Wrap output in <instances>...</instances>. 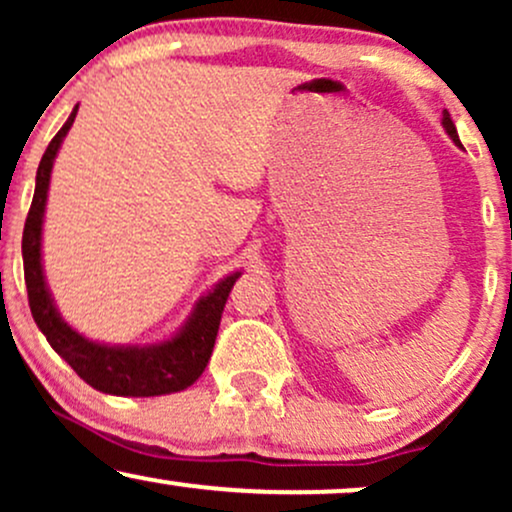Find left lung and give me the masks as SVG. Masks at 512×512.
<instances>
[{
  "mask_svg": "<svg viewBox=\"0 0 512 512\" xmlns=\"http://www.w3.org/2000/svg\"><path fill=\"white\" fill-rule=\"evenodd\" d=\"M443 127H445V132H448V137L452 139V142L460 146V137H457V129H455V125H452V117H450L448 110L443 113Z\"/></svg>",
  "mask_w": 512,
  "mask_h": 512,
  "instance_id": "left-lung-1",
  "label": "left lung"
}]
</instances>
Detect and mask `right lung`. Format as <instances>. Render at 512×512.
<instances>
[{
  "label": "right lung",
  "instance_id": "obj_1",
  "mask_svg": "<svg viewBox=\"0 0 512 512\" xmlns=\"http://www.w3.org/2000/svg\"><path fill=\"white\" fill-rule=\"evenodd\" d=\"M79 105L72 110L69 120L64 122L60 132L55 134L43 158H40L38 175H35L33 204L28 211L26 226H23V276H26L28 303L38 330L45 334L52 349L76 370L81 380H86L93 390L117 397H158L180 392L190 387L207 368L211 351H214L216 332L223 305L228 301L233 284L240 272L228 274L202 296L173 337L161 344L146 346H125V344H101L84 337L72 325L62 320L55 298L48 289L43 272V219L45 204H48L52 163L57 151L74 125Z\"/></svg>",
  "mask_w": 512,
  "mask_h": 512
}]
</instances>
